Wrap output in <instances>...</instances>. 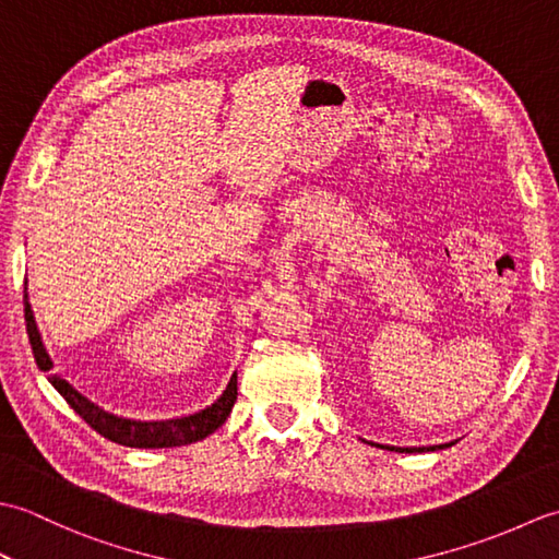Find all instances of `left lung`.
I'll return each instance as SVG.
<instances>
[{"label": "left lung", "instance_id": "obj_1", "mask_svg": "<svg viewBox=\"0 0 559 559\" xmlns=\"http://www.w3.org/2000/svg\"><path fill=\"white\" fill-rule=\"evenodd\" d=\"M444 447H451L449 444H435V447H384V449H391V451H435V449H444Z\"/></svg>", "mask_w": 559, "mask_h": 559}]
</instances>
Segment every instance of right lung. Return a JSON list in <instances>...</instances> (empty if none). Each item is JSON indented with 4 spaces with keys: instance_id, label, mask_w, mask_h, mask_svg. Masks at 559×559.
Wrapping results in <instances>:
<instances>
[{
    "instance_id": "1",
    "label": "right lung",
    "mask_w": 559,
    "mask_h": 559,
    "mask_svg": "<svg viewBox=\"0 0 559 559\" xmlns=\"http://www.w3.org/2000/svg\"><path fill=\"white\" fill-rule=\"evenodd\" d=\"M28 283V281H26ZM23 314H26V331L28 341L35 355V362H38L40 370L50 379V384L64 396V401L74 408L83 420H86L93 430L103 435L110 442H117L122 447H134V449H165V447H182L199 442V439L209 437L216 432L218 427L228 420V415L237 401V372L230 377L228 386L223 389V394L211 403V406L201 408L192 415H182V418H170V420H132V418H120V415L103 411L96 403L88 401L83 394L71 386L67 379L59 377L52 370V358L47 355L38 324H35V317L28 302V293L23 288Z\"/></svg>"
}]
</instances>
